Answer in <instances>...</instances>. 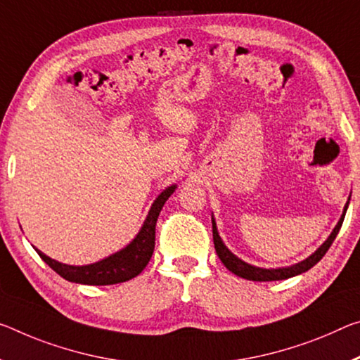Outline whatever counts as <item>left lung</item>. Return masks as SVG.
Here are the masks:
<instances>
[{"instance_id":"left-lung-1","label":"left lung","mask_w":360,"mask_h":360,"mask_svg":"<svg viewBox=\"0 0 360 360\" xmlns=\"http://www.w3.org/2000/svg\"><path fill=\"white\" fill-rule=\"evenodd\" d=\"M349 200H351V197L347 198V202H346L345 208H343V214H341L340 221L336 222L335 229L332 231V233H330L327 240H325L311 256H307V258L303 259V261L296 262V264L285 266V267H269V269H266V267H258V266L248 264V262H245L243 259L238 258V256L233 255L231 250L226 247L224 242H222V238L219 237L218 227H216L214 216L211 214V222H213V242H214L216 253H218L221 262L227 267V269H229L232 274H236V276H238V277L247 278V281L272 282V281H283V278L295 277V276H298V274H303L306 271H309L311 267L316 266L317 262L323 258V255L328 252L330 245L333 243V240L336 238V236H338V232L341 229V224H343L346 210H347V207H349Z\"/></svg>"}]
</instances>
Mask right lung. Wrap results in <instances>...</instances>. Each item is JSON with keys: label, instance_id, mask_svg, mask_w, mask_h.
I'll list each match as a JSON object with an SVG mask.
<instances>
[{"label": "right lung", "instance_id": "1", "mask_svg": "<svg viewBox=\"0 0 360 360\" xmlns=\"http://www.w3.org/2000/svg\"><path fill=\"white\" fill-rule=\"evenodd\" d=\"M176 187H178L176 184L168 186L153 200L149 213H147L139 232L136 233L133 240L127 247H123L122 250L112 253L104 259L84 266H72L49 258L43 252H39L38 248H33L37 250L39 258L46 262L51 269L56 271L68 282L82 285H113L131 281V278L139 276L144 271V267L149 264L153 248H155V226L158 214L162 211L165 202L176 191Z\"/></svg>", "mask_w": 360, "mask_h": 360}]
</instances>
